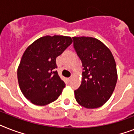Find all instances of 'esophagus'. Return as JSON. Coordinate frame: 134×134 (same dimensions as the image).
Instances as JSON below:
<instances>
[{"label":"esophagus","mask_w":134,"mask_h":134,"mask_svg":"<svg viewBox=\"0 0 134 134\" xmlns=\"http://www.w3.org/2000/svg\"><path fill=\"white\" fill-rule=\"evenodd\" d=\"M70 80H71V78H67V80H68V81H70Z\"/></svg>","instance_id":"1"}]
</instances>
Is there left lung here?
<instances>
[{
	"label": "left lung",
	"instance_id": "8db88e82",
	"mask_svg": "<svg viewBox=\"0 0 134 134\" xmlns=\"http://www.w3.org/2000/svg\"><path fill=\"white\" fill-rule=\"evenodd\" d=\"M74 47L82 62L81 85L75 90L77 103L87 109L103 105L112 95L118 75L109 49L92 37H73Z\"/></svg>",
	"mask_w": 134,
	"mask_h": 134
}]
</instances>
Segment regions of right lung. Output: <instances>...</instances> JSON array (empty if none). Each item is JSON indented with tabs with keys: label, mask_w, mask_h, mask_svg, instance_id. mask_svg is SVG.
I'll use <instances>...</instances> for the list:
<instances>
[{
	"label": "right lung",
	"mask_w": 134,
	"mask_h": 134,
	"mask_svg": "<svg viewBox=\"0 0 134 134\" xmlns=\"http://www.w3.org/2000/svg\"><path fill=\"white\" fill-rule=\"evenodd\" d=\"M71 43L69 36H45L26 49L17 76L22 93L31 103L44 106L61 94L65 83L55 70L56 60Z\"/></svg>",
	"instance_id": "obj_1"
}]
</instances>
